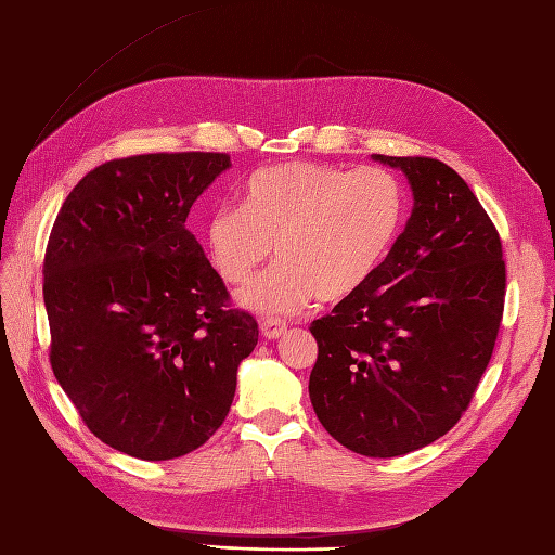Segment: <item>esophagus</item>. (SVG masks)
Wrapping results in <instances>:
<instances>
[{
	"mask_svg": "<svg viewBox=\"0 0 555 555\" xmlns=\"http://www.w3.org/2000/svg\"><path fill=\"white\" fill-rule=\"evenodd\" d=\"M284 334H287V324H284V322H280V320H263L261 322V336L266 340L282 338Z\"/></svg>",
	"mask_w": 555,
	"mask_h": 555,
	"instance_id": "esophagus-1",
	"label": "esophagus"
}]
</instances>
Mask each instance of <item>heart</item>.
<instances>
[{
  "label": "heart",
  "instance_id": "obj_1",
  "mask_svg": "<svg viewBox=\"0 0 555 555\" xmlns=\"http://www.w3.org/2000/svg\"><path fill=\"white\" fill-rule=\"evenodd\" d=\"M406 217V191L385 168L346 170L284 163L254 172L241 207L209 212L203 241L227 284H243L271 257L280 261L237 296L263 318H287L314 298L334 304L378 273Z\"/></svg>",
  "mask_w": 555,
  "mask_h": 555
}]
</instances>
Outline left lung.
<instances>
[{"instance_id":"obj_1","label":"left lung","mask_w":555,"mask_h":555,"mask_svg":"<svg viewBox=\"0 0 555 555\" xmlns=\"http://www.w3.org/2000/svg\"><path fill=\"white\" fill-rule=\"evenodd\" d=\"M406 175V229L362 289L310 324V401L332 437L366 457L417 451L455 427L495 348L504 310L502 243L446 163L383 156Z\"/></svg>"}]
</instances>
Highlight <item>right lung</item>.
I'll return each mask as SVG.
<instances>
[{
	"mask_svg": "<svg viewBox=\"0 0 555 555\" xmlns=\"http://www.w3.org/2000/svg\"><path fill=\"white\" fill-rule=\"evenodd\" d=\"M227 154L109 160L72 189L43 259L51 366L100 441L158 462L201 448L229 415L259 340L186 229Z\"/></svg>",
	"mask_w": 555,
	"mask_h": 555,
	"instance_id": "1",
	"label": "right lung"
}]
</instances>
